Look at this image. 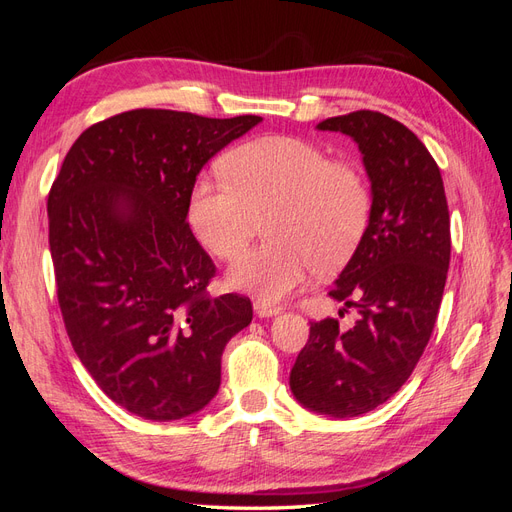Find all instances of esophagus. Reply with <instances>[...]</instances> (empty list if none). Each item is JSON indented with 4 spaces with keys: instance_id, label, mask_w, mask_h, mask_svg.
Masks as SVG:
<instances>
[{
    "instance_id": "obj_1",
    "label": "esophagus",
    "mask_w": 512,
    "mask_h": 512,
    "mask_svg": "<svg viewBox=\"0 0 512 512\" xmlns=\"http://www.w3.org/2000/svg\"><path fill=\"white\" fill-rule=\"evenodd\" d=\"M254 312L260 316V318H271V316H277L282 312L280 305H275L271 301H265V299H258L254 301Z\"/></svg>"
}]
</instances>
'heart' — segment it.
<instances>
[{"instance_id":"b5f03b06","label":"heart","mask_w":512,"mask_h":512,"mask_svg":"<svg viewBox=\"0 0 512 512\" xmlns=\"http://www.w3.org/2000/svg\"><path fill=\"white\" fill-rule=\"evenodd\" d=\"M226 179L200 177L188 198V220L207 250L235 260L254 239L260 220L269 243L245 254L228 282L280 301L316 269L331 273L354 256L374 213L363 168L333 160L299 136H260L226 153Z\"/></svg>"}]
</instances>
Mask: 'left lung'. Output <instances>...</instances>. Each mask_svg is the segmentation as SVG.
Wrapping results in <instances>:
<instances>
[{
	"label": "left lung",
	"instance_id": "1",
	"mask_svg": "<svg viewBox=\"0 0 512 512\" xmlns=\"http://www.w3.org/2000/svg\"><path fill=\"white\" fill-rule=\"evenodd\" d=\"M318 130L354 138L374 192L361 245L331 297L356 307L348 331L312 322L290 371L299 404L335 418L359 416L410 378L438 318L451 260V220L436 160L404 123L376 111L324 119Z\"/></svg>",
	"mask_w": 512,
	"mask_h": 512
}]
</instances>
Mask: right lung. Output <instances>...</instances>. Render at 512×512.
Masks as SVG:
<instances>
[{"instance_id": "add662e5", "label": "right lung", "mask_w": 512, "mask_h": 512, "mask_svg": "<svg viewBox=\"0 0 512 512\" xmlns=\"http://www.w3.org/2000/svg\"><path fill=\"white\" fill-rule=\"evenodd\" d=\"M262 121L136 108L87 128L49 192L57 299L74 352L115 404L147 421L203 410L222 352L252 322L211 299L215 265L188 224L196 175Z\"/></svg>"}]
</instances>
